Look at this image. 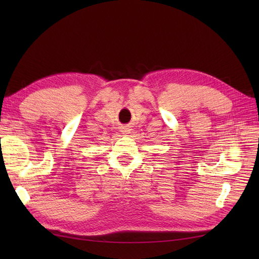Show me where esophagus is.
Wrapping results in <instances>:
<instances>
[{"mask_svg":"<svg viewBox=\"0 0 259 259\" xmlns=\"http://www.w3.org/2000/svg\"><path fill=\"white\" fill-rule=\"evenodd\" d=\"M122 133H123V134H128L130 130L126 128V127H123V128H122Z\"/></svg>","mask_w":259,"mask_h":259,"instance_id":"obj_1","label":"esophagus"}]
</instances>
